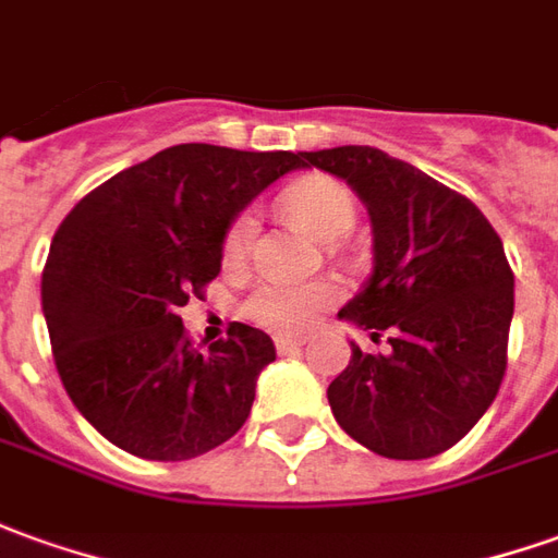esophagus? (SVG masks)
I'll return each mask as SVG.
<instances>
[{
	"mask_svg": "<svg viewBox=\"0 0 558 558\" xmlns=\"http://www.w3.org/2000/svg\"><path fill=\"white\" fill-rule=\"evenodd\" d=\"M306 340L301 337H276V349H279V355H291V352H301Z\"/></svg>",
	"mask_w": 558,
	"mask_h": 558,
	"instance_id": "obj_1",
	"label": "esophagus"
}]
</instances>
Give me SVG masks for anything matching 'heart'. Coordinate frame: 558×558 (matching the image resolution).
<instances>
[{
	"label": "heart",
	"mask_w": 558,
	"mask_h": 558,
	"mask_svg": "<svg viewBox=\"0 0 558 558\" xmlns=\"http://www.w3.org/2000/svg\"><path fill=\"white\" fill-rule=\"evenodd\" d=\"M282 209L291 221H298L303 230H310L313 236L325 242H337L349 233L355 221V199L340 182L330 179H310L291 187L282 197ZM255 218L240 215L230 225L225 236V257L230 264H240L248 255L252 240H255ZM340 298V288L333 282H286V279H267L248 294V301L242 306V313L248 322H255L260 328L279 330V333H298L310 328L313 318Z\"/></svg>",
	"instance_id": "1"
}]
</instances>
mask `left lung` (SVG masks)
I'll list each match as a JSON object with an SVG mask.
<instances>
[{
    "instance_id": "8db88e82",
    "label": "left lung",
    "mask_w": 558,
    "mask_h": 558,
    "mask_svg": "<svg viewBox=\"0 0 558 558\" xmlns=\"http://www.w3.org/2000/svg\"><path fill=\"white\" fill-rule=\"evenodd\" d=\"M367 206L374 270L340 318L379 337L328 386L333 418L386 459H432L489 410L507 371L513 270L486 215L422 169L371 145L301 151Z\"/></svg>"
}]
</instances>
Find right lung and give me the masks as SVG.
Listing matches in <instances>:
<instances>
[{
    "label": "right lung",
    "instance_id": "1",
    "mask_svg": "<svg viewBox=\"0 0 558 558\" xmlns=\"http://www.w3.org/2000/svg\"><path fill=\"white\" fill-rule=\"evenodd\" d=\"M301 167L294 151L172 145L111 175L57 228L41 272L53 364L114 447L184 462L245 425L276 345L233 322L225 340L194 349L179 310L221 270L233 218Z\"/></svg>",
    "mask_w": 558,
    "mask_h": 558
}]
</instances>
